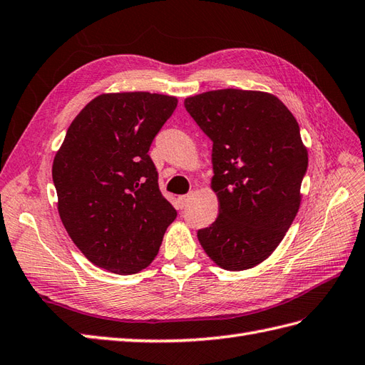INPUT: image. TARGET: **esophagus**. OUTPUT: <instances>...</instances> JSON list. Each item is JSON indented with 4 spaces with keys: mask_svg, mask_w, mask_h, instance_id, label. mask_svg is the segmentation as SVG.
I'll return each instance as SVG.
<instances>
[{
    "mask_svg": "<svg viewBox=\"0 0 365 365\" xmlns=\"http://www.w3.org/2000/svg\"><path fill=\"white\" fill-rule=\"evenodd\" d=\"M190 197H192V193H189V195H182V197H180L178 198V201H180V206L184 209L185 206L189 205V201H190Z\"/></svg>",
    "mask_w": 365,
    "mask_h": 365,
    "instance_id": "obj_1",
    "label": "esophagus"
}]
</instances>
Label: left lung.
Masks as SVG:
<instances>
[{"instance_id": "left-lung-1", "label": "left lung", "mask_w": 365, "mask_h": 365, "mask_svg": "<svg viewBox=\"0 0 365 365\" xmlns=\"http://www.w3.org/2000/svg\"><path fill=\"white\" fill-rule=\"evenodd\" d=\"M184 108L212 142L217 220L198 230L201 247L226 270L269 257L292 225L307 170L295 117L277 96L223 88L190 96Z\"/></svg>"}]
</instances>
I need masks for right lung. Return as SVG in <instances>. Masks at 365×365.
Masks as SVG:
<instances>
[{
    "mask_svg": "<svg viewBox=\"0 0 365 365\" xmlns=\"http://www.w3.org/2000/svg\"><path fill=\"white\" fill-rule=\"evenodd\" d=\"M176 104L175 96L148 92L96 96L71 121L54 158L61 220L101 269L133 274L148 267L178 215L148 155Z\"/></svg>",
    "mask_w": 365,
    "mask_h": 365,
    "instance_id": "obj_1",
    "label": "right lung"
}]
</instances>
